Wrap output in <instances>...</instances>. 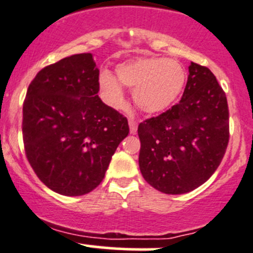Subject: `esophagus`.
Returning a JSON list of instances; mask_svg holds the SVG:
<instances>
[{
	"label": "esophagus",
	"mask_w": 253,
	"mask_h": 253,
	"mask_svg": "<svg viewBox=\"0 0 253 253\" xmlns=\"http://www.w3.org/2000/svg\"><path fill=\"white\" fill-rule=\"evenodd\" d=\"M129 127H130V134H135L137 130V123L136 121H134V119L130 118L129 119Z\"/></svg>",
	"instance_id": "obj_1"
}]
</instances>
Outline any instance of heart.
Returning <instances> with one entry per match:
<instances>
[{
  "label": "heart",
  "instance_id": "heart-1",
  "mask_svg": "<svg viewBox=\"0 0 253 253\" xmlns=\"http://www.w3.org/2000/svg\"><path fill=\"white\" fill-rule=\"evenodd\" d=\"M187 81L183 65L165 57H139L119 64L117 77L101 71L99 89L104 102L113 108L126 106L124 87L132 89L135 104L146 113L166 111L178 99Z\"/></svg>",
  "mask_w": 253,
  "mask_h": 253
}]
</instances>
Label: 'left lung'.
Instances as JSON below:
<instances>
[{
	"instance_id": "obj_1",
	"label": "left lung",
	"mask_w": 253,
	"mask_h": 253,
	"mask_svg": "<svg viewBox=\"0 0 253 253\" xmlns=\"http://www.w3.org/2000/svg\"><path fill=\"white\" fill-rule=\"evenodd\" d=\"M181 101L137 127L145 181L166 194L198 188L217 169L229 142L224 91L208 67L191 62Z\"/></svg>"
}]
</instances>
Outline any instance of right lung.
I'll list each match as a JSON object with an SVG mask.
<instances>
[{
    "instance_id": "obj_1",
    "label": "right lung",
    "mask_w": 253,
    "mask_h": 253,
    "mask_svg": "<svg viewBox=\"0 0 253 253\" xmlns=\"http://www.w3.org/2000/svg\"><path fill=\"white\" fill-rule=\"evenodd\" d=\"M98 77L93 55L76 54L41 70L27 91V159L42 183L62 196L93 191L129 134L126 117L97 94Z\"/></svg>"
}]
</instances>
